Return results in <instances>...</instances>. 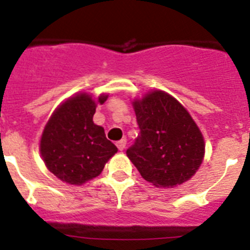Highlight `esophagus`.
<instances>
[{
	"label": "esophagus",
	"mask_w": 250,
	"mask_h": 250,
	"mask_svg": "<svg viewBox=\"0 0 250 250\" xmlns=\"http://www.w3.org/2000/svg\"><path fill=\"white\" fill-rule=\"evenodd\" d=\"M116 146H118V149L120 150V151H123V150L126 147V140H125V139H123V140L118 141V143H116Z\"/></svg>",
	"instance_id": "obj_1"
}]
</instances>
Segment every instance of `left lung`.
<instances>
[{"instance_id": "left-lung-1", "label": "left lung", "mask_w": 250, "mask_h": 250, "mask_svg": "<svg viewBox=\"0 0 250 250\" xmlns=\"http://www.w3.org/2000/svg\"><path fill=\"white\" fill-rule=\"evenodd\" d=\"M132 107L140 135L126 155L140 175L156 188L188 182L200 167L205 152L203 134L190 114L161 90L134 99Z\"/></svg>"}]
</instances>
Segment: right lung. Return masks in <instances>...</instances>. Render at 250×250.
I'll use <instances>...</instances> for the list:
<instances>
[{
    "label": "right lung",
    "mask_w": 250,
    "mask_h": 250,
    "mask_svg": "<svg viewBox=\"0 0 250 250\" xmlns=\"http://www.w3.org/2000/svg\"><path fill=\"white\" fill-rule=\"evenodd\" d=\"M107 96L101 94L95 100L87 92H79L57 106L48 119L40 152L46 167L61 182L85 184L100 175L118 152V147L106 139L104 127L92 121L98 104L105 103Z\"/></svg>",
    "instance_id": "add662e5"
}]
</instances>
